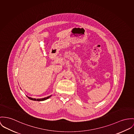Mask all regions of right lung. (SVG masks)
Wrapping results in <instances>:
<instances>
[{
	"label": "right lung",
	"instance_id": "add662e5",
	"mask_svg": "<svg viewBox=\"0 0 134 134\" xmlns=\"http://www.w3.org/2000/svg\"><path fill=\"white\" fill-rule=\"evenodd\" d=\"M26 96L28 97V98H29L30 99L32 100L40 102V101H44V100H45L48 99L49 98H50V97L52 96V95H50V96H48V97H44V98H37V99H36V98H31V97H29V96Z\"/></svg>",
	"mask_w": 134,
	"mask_h": 134
}]
</instances>
